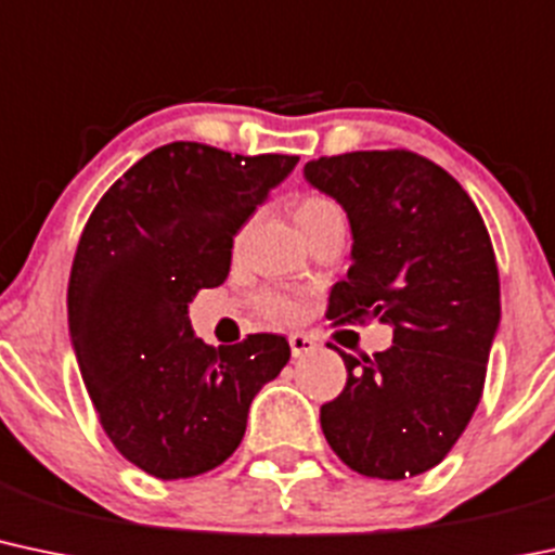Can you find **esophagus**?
<instances>
[{
	"mask_svg": "<svg viewBox=\"0 0 555 555\" xmlns=\"http://www.w3.org/2000/svg\"><path fill=\"white\" fill-rule=\"evenodd\" d=\"M289 347L292 358H306L315 350V339L308 337V334H289Z\"/></svg>",
	"mask_w": 555,
	"mask_h": 555,
	"instance_id": "34e87169",
	"label": "esophagus"
}]
</instances>
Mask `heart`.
I'll return each instance as SVG.
<instances>
[{
	"label": "heart",
	"instance_id": "1",
	"mask_svg": "<svg viewBox=\"0 0 555 555\" xmlns=\"http://www.w3.org/2000/svg\"><path fill=\"white\" fill-rule=\"evenodd\" d=\"M328 212H339L337 205L332 203L328 197H321V194H308V197H302L300 203H297L295 208V221L297 227H306V223L315 221V218H324ZM263 310L268 315H273V319H282V321H289L297 315V306L289 300V297H282V295H266L263 297Z\"/></svg>",
	"mask_w": 555,
	"mask_h": 555
}]
</instances>
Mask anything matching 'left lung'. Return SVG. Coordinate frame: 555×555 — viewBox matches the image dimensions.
<instances>
[{"label": "left lung", "mask_w": 555, "mask_h": 555, "mask_svg": "<svg viewBox=\"0 0 555 555\" xmlns=\"http://www.w3.org/2000/svg\"><path fill=\"white\" fill-rule=\"evenodd\" d=\"M306 179L343 205L352 231V266L326 319L392 326L374 358L334 347L347 385L321 405V429L352 472L416 477L446 459L482 398L501 324L490 234L464 186L416 152L319 157Z\"/></svg>", "instance_id": "left-lung-1"}]
</instances>
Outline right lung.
<instances>
[{
    "label": "right lung",
    "mask_w": 555,
    "mask_h": 555,
    "mask_svg": "<svg viewBox=\"0 0 555 555\" xmlns=\"http://www.w3.org/2000/svg\"><path fill=\"white\" fill-rule=\"evenodd\" d=\"M297 155L152 150L107 189L78 240L68 326L102 429L157 479H189L240 448L249 403L289 361L282 334L194 337L189 302L227 282L236 231Z\"/></svg>",
    "instance_id": "1"
}]
</instances>
